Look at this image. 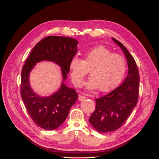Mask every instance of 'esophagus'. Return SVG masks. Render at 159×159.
Instances as JSON below:
<instances>
[{
	"label": "esophagus",
	"mask_w": 159,
	"mask_h": 159,
	"mask_svg": "<svg viewBox=\"0 0 159 159\" xmlns=\"http://www.w3.org/2000/svg\"><path fill=\"white\" fill-rule=\"evenodd\" d=\"M78 99H79V101H80V102H82V101H84L85 99V97L84 95H79V98H78Z\"/></svg>",
	"instance_id": "1"
}]
</instances>
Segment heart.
<instances>
[{"label":"heart","instance_id":"obj_1","mask_svg":"<svg viewBox=\"0 0 159 159\" xmlns=\"http://www.w3.org/2000/svg\"><path fill=\"white\" fill-rule=\"evenodd\" d=\"M73 84L80 86L90 70L91 76L83 83L88 90L99 88L106 92L121 82L127 71L126 61L117 54H112L108 48L99 46L85 52V58L72 57L70 63Z\"/></svg>","mask_w":159,"mask_h":159}]
</instances>
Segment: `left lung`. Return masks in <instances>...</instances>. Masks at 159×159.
<instances>
[{"mask_svg":"<svg viewBox=\"0 0 159 159\" xmlns=\"http://www.w3.org/2000/svg\"><path fill=\"white\" fill-rule=\"evenodd\" d=\"M112 40L124 53L128 74L119 87L95 99V109L89 121L96 131L103 133L116 131L123 125L136 106L139 96V74L136 62L122 43L114 38Z\"/></svg>","mask_w":159,"mask_h":159,"instance_id":"8db88e82","label":"left lung"}]
</instances>
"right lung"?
Segmentation results:
<instances>
[{
    "label": "right lung",
    "mask_w": 159,
    "mask_h": 159,
    "mask_svg": "<svg viewBox=\"0 0 159 159\" xmlns=\"http://www.w3.org/2000/svg\"><path fill=\"white\" fill-rule=\"evenodd\" d=\"M78 42L63 36H47L34 47L23 66L20 94L33 121L46 130L58 128L68 117L70 109L78 98L76 91L65 84L70 72V63L78 51ZM54 62L60 66L62 81L60 88L49 96H41L32 89L30 84L31 70L38 62Z\"/></svg>",
    "instance_id": "1"
}]
</instances>
